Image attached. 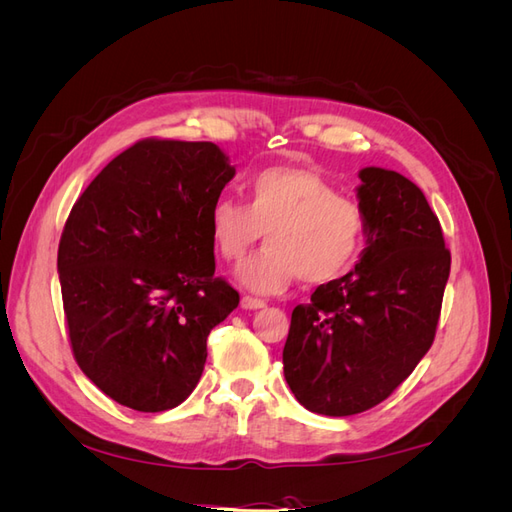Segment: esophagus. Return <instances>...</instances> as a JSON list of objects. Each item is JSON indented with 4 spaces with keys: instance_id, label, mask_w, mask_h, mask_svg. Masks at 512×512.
<instances>
[{
    "instance_id": "34e87169",
    "label": "esophagus",
    "mask_w": 512,
    "mask_h": 512,
    "mask_svg": "<svg viewBox=\"0 0 512 512\" xmlns=\"http://www.w3.org/2000/svg\"><path fill=\"white\" fill-rule=\"evenodd\" d=\"M267 303L260 301V299H254V297H243L241 299V307L243 309H262Z\"/></svg>"
}]
</instances>
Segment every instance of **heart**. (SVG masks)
<instances>
[{
	"label": "heart",
	"mask_w": 512,
	"mask_h": 512,
	"mask_svg": "<svg viewBox=\"0 0 512 512\" xmlns=\"http://www.w3.org/2000/svg\"><path fill=\"white\" fill-rule=\"evenodd\" d=\"M265 232L269 245L241 262L235 280L275 294L297 277L327 284L346 275L363 250L367 215L316 170L273 166L247 181V205L222 196L209 209V235L224 260L243 258Z\"/></svg>",
	"instance_id": "obj_1"
}]
</instances>
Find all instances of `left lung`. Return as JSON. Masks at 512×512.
I'll return each mask as SVG.
<instances>
[{"label": "left lung", "mask_w": 512, "mask_h": 512, "mask_svg": "<svg viewBox=\"0 0 512 512\" xmlns=\"http://www.w3.org/2000/svg\"><path fill=\"white\" fill-rule=\"evenodd\" d=\"M367 215L354 269L292 309L284 376L307 410L350 416L378 406L433 344L451 252L425 194L389 168L359 170Z\"/></svg>", "instance_id": "8db88e82"}]
</instances>
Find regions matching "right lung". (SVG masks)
<instances>
[{"label":"right lung","instance_id":"add662e5","mask_svg":"<svg viewBox=\"0 0 512 512\" xmlns=\"http://www.w3.org/2000/svg\"><path fill=\"white\" fill-rule=\"evenodd\" d=\"M235 177L213 143L147 138L108 162L61 232L74 359L117 404L164 412L196 389L207 337L239 305L215 277L209 209Z\"/></svg>","mask_w":512,"mask_h":512}]
</instances>
